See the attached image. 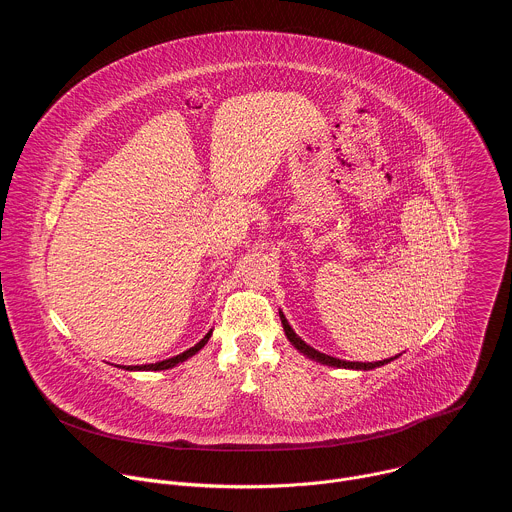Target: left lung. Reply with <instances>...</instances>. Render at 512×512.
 <instances>
[{
  "label": "left lung",
  "instance_id": "1",
  "mask_svg": "<svg viewBox=\"0 0 512 512\" xmlns=\"http://www.w3.org/2000/svg\"><path fill=\"white\" fill-rule=\"evenodd\" d=\"M279 318H281V324H283V330H285V336H287V340L294 344L300 352H304L308 358H314V360H318V362H322V364H328V367H338V369H356V371H371V369H377V367H383V364H387V362H391L393 358H397V356H393V358H387V360H379V362H350V360H340V358H334V356H328V354H324V352H318L316 348H312L310 344H306L296 332H294V328H291L289 324H287V320H285V316L279 312Z\"/></svg>",
  "mask_w": 512,
  "mask_h": 512
}]
</instances>
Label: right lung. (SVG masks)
Masks as SVG:
<instances>
[{"mask_svg":"<svg viewBox=\"0 0 512 512\" xmlns=\"http://www.w3.org/2000/svg\"><path fill=\"white\" fill-rule=\"evenodd\" d=\"M210 334H212V330H210L198 344H194L192 348L184 350L182 354H176V356H172V358H166V360H160V362H154V364H141V367H127V371H166V369H172V367H176L178 362H184L186 358H190L192 354H196V352L208 342ZM123 369H125V367H123Z\"/></svg>","mask_w":512,"mask_h":512,"instance_id":"add662e5","label":"right lung"}]
</instances>
